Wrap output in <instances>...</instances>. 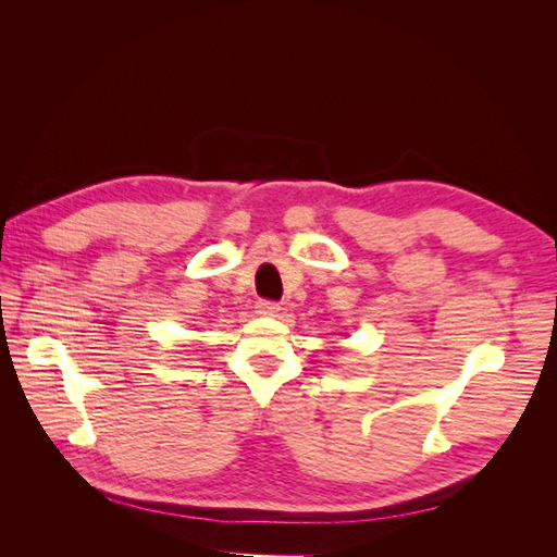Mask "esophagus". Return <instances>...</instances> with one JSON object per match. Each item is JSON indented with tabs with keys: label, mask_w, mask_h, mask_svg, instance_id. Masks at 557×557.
Segmentation results:
<instances>
[{
	"label": "esophagus",
	"mask_w": 557,
	"mask_h": 557,
	"mask_svg": "<svg viewBox=\"0 0 557 557\" xmlns=\"http://www.w3.org/2000/svg\"><path fill=\"white\" fill-rule=\"evenodd\" d=\"M256 309H258L260 315H276L281 311V305H278V301H272V299H260Z\"/></svg>",
	"instance_id": "34e87169"
}]
</instances>
